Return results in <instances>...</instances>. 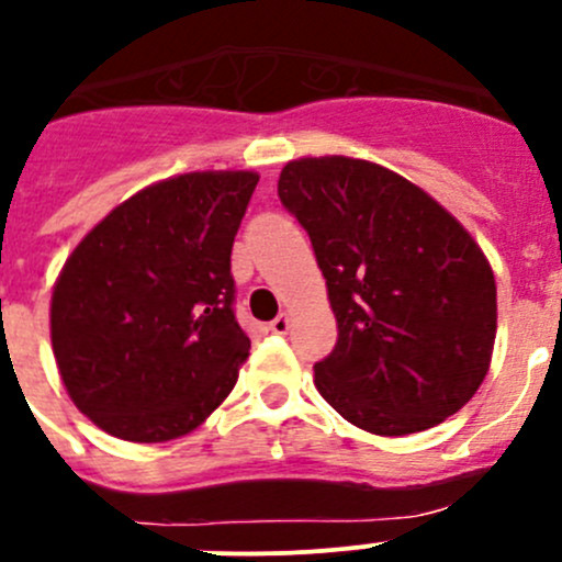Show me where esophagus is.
<instances>
[{
  "label": "esophagus",
  "mask_w": 562,
  "mask_h": 562,
  "mask_svg": "<svg viewBox=\"0 0 562 562\" xmlns=\"http://www.w3.org/2000/svg\"><path fill=\"white\" fill-rule=\"evenodd\" d=\"M269 329L274 331V335H285V331L291 329V318H288V313L277 315V318L269 324Z\"/></svg>",
  "instance_id": "esophagus-1"
}]
</instances>
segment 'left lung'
Returning <instances> with one entry per match:
<instances>
[{"mask_svg":"<svg viewBox=\"0 0 562 562\" xmlns=\"http://www.w3.org/2000/svg\"><path fill=\"white\" fill-rule=\"evenodd\" d=\"M282 205L313 241L337 342L315 386L351 426L406 437L477 392L497 335L486 255L431 194L373 161H288Z\"/></svg>","mask_w":562,"mask_h":562,"instance_id":"left-lung-1","label":"left lung"}]
</instances>
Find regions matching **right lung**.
<instances>
[{
	"label": "right lung",
	"mask_w": 562,
	"mask_h": 562,
	"mask_svg": "<svg viewBox=\"0 0 562 562\" xmlns=\"http://www.w3.org/2000/svg\"><path fill=\"white\" fill-rule=\"evenodd\" d=\"M258 176L187 172L136 192L65 260L52 348L70 401L125 442L194 431L249 357L231 252Z\"/></svg>",
	"instance_id": "obj_1"
}]
</instances>
